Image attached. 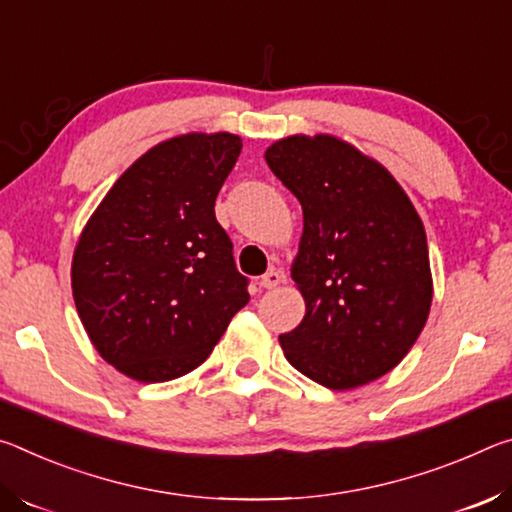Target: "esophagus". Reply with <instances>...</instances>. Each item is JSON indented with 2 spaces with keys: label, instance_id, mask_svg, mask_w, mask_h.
<instances>
[{
  "label": "esophagus",
  "instance_id": "34e87169",
  "mask_svg": "<svg viewBox=\"0 0 512 512\" xmlns=\"http://www.w3.org/2000/svg\"><path fill=\"white\" fill-rule=\"evenodd\" d=\"M281 281H283V272H279V270H270V272H267V274L263 276V279H261V283H258V286L265 288V290H272V288L279 286Z\"/></svg>",
  "mask_w": 512,
  "mask_h": 512
}]
</instances>
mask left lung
<instances>
[{"instance_id":"left-lung-1","label":"left lung","mask_w":512,"mask_h":512,"mask_svg":"<svg viewBox=\"0 0 512 512\" xmlns=\"http://www.w3.org/2000/svg\"><path fill=\"white\" fill-rule=\"evenodd\" d=\"M265 161L304 215L290 276L306 313L279 335L283 354L331 390L381 379L429 320L433 276L422 217L388 167L331 133L276 140Z\"/></svg>"}]
</instances>
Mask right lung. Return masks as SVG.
<instances>
[{
	"label": "right lung",
	"mask_w": 512,
	"mask_h": 512,
	"mask_svg": "<svg viewBox=\"0 0 512 512\" xmlns=\"http://www.w3.org/2000/svg\"><path fill=\"white\" fill-rule=\"evenodd\" d=\"M242 149L190 131L147 149L88 217L72 295L92 347L140 383L179 379L211 354L249 301L215 197Z\"/></svg>",
	"instance_id": "add662e5"
}]
</instances>
